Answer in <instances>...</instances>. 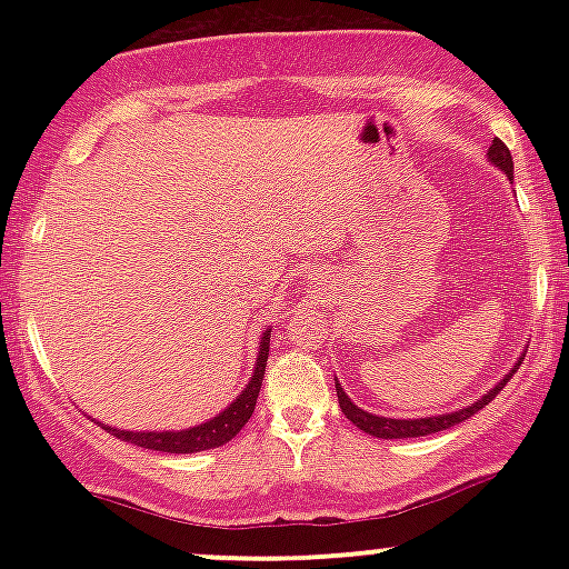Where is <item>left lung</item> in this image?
<instances>
[{"mask_svg":"<svg viewBox=\"0 0 569 569\" xmlns=\"http://www.w3.org/2000/svg\"><path fill=\"white\" fill-rule=\"evenodd\" d=\"M489 160H492L498 168H502V171L508 173V179H513L511 152H508V147L500 139H495L492 147H489ZM519 363H516V369H519ZM513 371H511V375L502 377V382L495 385V388L489 390V393L481 396L479 401L471 403V407H468V409L452 411V415H439V417H420V420H390V417L369 415V411L358 409L356 403L350 401L348 393H345V390L339 388V382H337V398H339V409L345 411V417H348L352 426L361 428L363 433L377 436V439H417V436L439 433V430H447V428H452V426H460V422H466L468 417H473L476 411L485 409L487 403L492 401V398L498 396L502 388H506V382L511 380Z\"/></svg>","mask_w":569,"mask_h":569,"instance_id":"left-lung-1","label":"left lung"}]
</instances>
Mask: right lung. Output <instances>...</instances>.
Wrapping results in <instances>:
<instances>
[{
	"instance_id": "1",
	"label": "right lung",
	"mask_w": 569,
	"mask_h": 569,
	"mask_svg": "<svg viewBox=\"0 0 569 569\" xmlns=\"http://www.w3.org/2000/svg\"><path fill=\"white\" fill-rule=\"evenodd\" d=\"M267 356H270V335L264 331L262 342H259V358L257 367H253L251 382L246 385V390L234 401L221 411L219 417H213L211 422H202L198 428L179 430V433H171V430H162V433H133V430H117L103 426V430L117 436V439L136 443V447L154 449V452H171V455H192L202 452V449H217L221 443L232 441L234 436L240 433V428L251 420L253 407H257L259 388H262V377L267 367Z\"/></svg>"
}]
</instances>
